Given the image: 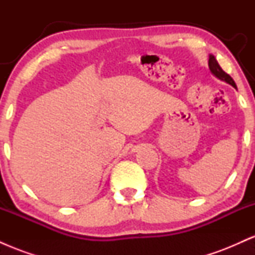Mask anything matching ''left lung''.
Listing matches in <instances>:
<instances>
[{
    "mask_svg": "<svg viewBox=\"0 0 255 255\" xmlns=\"http://www.w3.org/2000/svg\"><path fill=\"white\" fill-rule=\"evenodd\" d=\"M209 68L216 78H218L219 80L222 81H225V83L231 85V86L236 89L235 81L233 80V78H231L229 74H227V73L221 68V66H219L217 60H216V57L213 56V55H210L209 56Z\"/></svg>",
    "mask_w": 255,
    "mask_h": 255,
    "instance_id": "1",
    "label": "left lung"
}]
</instances>
